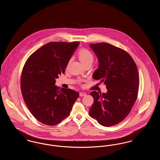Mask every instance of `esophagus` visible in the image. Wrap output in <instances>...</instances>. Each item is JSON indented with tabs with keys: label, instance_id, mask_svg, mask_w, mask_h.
<instances>
[{
	"label": "esophagus",
	"instance_id": "34e87169",
	"mask_svg": "<svg viewBox=\"0 0 160 160\" xmlns=\"http://www.w3.org/2000/svg\"><path fill=\"white\" fill-rule=\"evenodd\" d=\"M85 95H86V92H81L80 93V97H83V96H85Z\"/></svg>",
	"mask_w": 160,
	"mask_h": 160
}]
</instances>
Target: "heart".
Returning <instances> with one entry per match:
<instances>
[{"label":"heart","mask_w":160,"mask_h":160,"mask_svg":"<svg viewBox=\"0 0 160 160\" xmlns=\"http://www.w3.org/2000/svg\"><path fill=\"white\" fill-rule=\"evenodd\" d=\"M78 57L80 59V62L83 63V65H85L86 64L89 63H92L94 60V56L91 52L86 48H82L80 49L78 53ZM71 62V60H69L68 62V66Z\"/></svg>","instance_id":"1"}]
</instances>
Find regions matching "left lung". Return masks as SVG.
Returning a JSON list of instances; mask_svg holds the SVG:
<instances>
[{
    "mask_svg": "<svg viewBox=\"0 0 160 160\" xmlns=\"http://www.w3.org/2000/svg\"><path fill=\"white\" fill-rule=\"evenodd\" d=\"M99 61L93 74L95 80L106 86L107 92L93 91L94 102L89 115L100 125H116L128 116L138 95L139 78L137 65L126 51L106 42L92 44Z\"/></svg>",
    "mask_w": 160,
    "mask_h": 160,
    "instance_id": "1",
    "label": "left lung"
}]
</instances>
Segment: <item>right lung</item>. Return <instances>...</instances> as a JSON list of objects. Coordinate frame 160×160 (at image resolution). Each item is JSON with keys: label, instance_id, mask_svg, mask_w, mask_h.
Masks as SVG:
<instances>
[{"label": "right lung", "instance_id": "1", "mask_svg": "<svg viewBox=\"0 0 160 160\" xmlns=\"http://www.w3.org/2000/svg\"><path fill=\"white\" fill-rule=\"evenodd\" d=\"M78 42H51L31 54L23 67L21 91L32 115L47 125H55L68 116L79 93L55 85L65 72Z\"/></svg>", "mask_w": 160, "mask_h": 160}]
</instances>
